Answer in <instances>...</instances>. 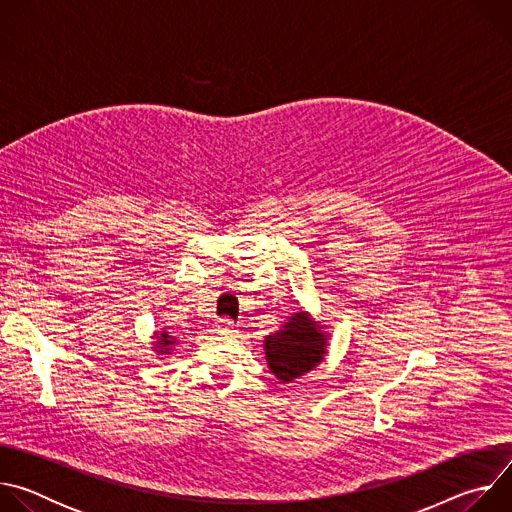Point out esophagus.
Masks as SVG:
<instances>
[{
    "mask_svg": "<svg viewBox=\"0 0 512 512\" xmlns=\"http://www.w3.org/2000/svg\"><path fill=\"white\" fill-rule=\"evenodd\" d=\"M214 332L221 334V336H227V334L235 332V326H233L231 320H218L216 326H214Z\"/></svg>",
    "mask_w": 512,
    "mask_h": 512,
    "instance_id": "esophagus-1",
    "label": "esophagus"
}]
</instances>
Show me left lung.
Listing matches in <instances>:
<instances>
[{
  "mask_svg": "<svg viewBox=\"0 0 512 512\" xmlns=\"http://www.w3.org/2000/svg\"><path fill=\"white\" fill-rule=\"evenodd\" d=\"M265 354L271 373L281 383L310 373L326 354V336L310 314L298 312L283 324L281 330L267 336Z\"/></svg>",
  "mask_w": 512,
  "mask_h": 512,
  "instance_id": "left-lung-1",
  "label": "left lung"
}]
</instances>
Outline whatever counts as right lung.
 <instances>
[{"label":"right lung","instance_id":"add662e5","mask_svg":"<svg viewBox=\"0 0 512 512\" xmlns=\"http://www.w3.org/2000/svg\"><path fill=\"white\" fill-rule=\"evenodd\" d=\"M176 342V338L174 336H170L168 332H164V334H160L158 336V350H160V354H166L168 350H172V344Z\"/></svg>","mask_w":512,"mask_h":512}]
</instances>
